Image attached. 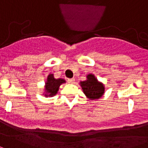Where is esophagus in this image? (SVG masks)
I'll list each match as a JSON object with an SVG mask.
<instances>
[{"label":"esophagus","mask_w":148,"mask_h":148,"mask_svg":"<svg viewBox=\"0 0 148 148\" xmlns=\"http://www.w3.org/2000/svg\"><path fill=\"white\" fill-rule=\"evenodd\" d=\"M74 82H75V79H68L69 83H74Z\"/></svg>","instance_id":"1"}]
</instances>
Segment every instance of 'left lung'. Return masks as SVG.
Wrapping results in <instances>:
<instances>
[{
  "mask_svg": "<svg viewBox=\"0 0 148 148\" xmlns=\"http://www.w3.org/2000/svg\"><path fill=\"white\" fill-rule=\"evenodd\" d=\"M83 92L91 99H99L104 92L103 85L99 82L92 74L88 75L87 80L80 82Z\"/></svg>",
  "mask_w": 148,
  "mask_h": 148,
  "instance_id": "obj_1",
  "label": "left lung"
}]
</instances>
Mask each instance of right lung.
Instances as JSON below:
<instances>
[{
    "label": "right lung",
    "mask_w": 148,
    "mask_h": 148,
    "mask_svg": "<svg viewBox=\"0 0 148 148\" xmlns=\"http://www.w3.org/2000/svg\"><path fill=\"white\" fill-rule=\"evenodd\" d=\"M65 82V80L62 79H55L52 74L48 76V79H47L46 86H45V92L48 96L52 97L54 95L57 93L58 90V88L60 86L62 83Z\"/></svg>",
    "instance_id": "add662e5"
}]
</instances>
